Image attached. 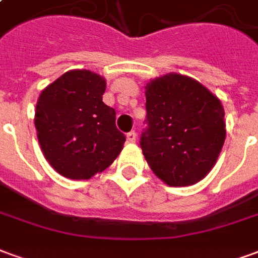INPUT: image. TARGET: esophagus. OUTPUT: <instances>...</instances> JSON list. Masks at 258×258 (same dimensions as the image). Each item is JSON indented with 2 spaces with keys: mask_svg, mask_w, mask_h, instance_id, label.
Returning a JSON list of instances; mask_svg holds the SVG:
<instances>
[{
  "mask_svg": "<svg viewBox=\"0 0 258 258\" xmlns=\"http://www.w3.org/2000/svg\"><path fill=\"white\" fill-rule=\"evenodd\" d=\"M135 140H137V133L135 131H130L128 134H127V141L128 142H135Z\"/></svg>",
  "mask_w": 258,
  "mask_h": 258,
  "instance_id": "1",
  "label": "esophagus"
}]
</instances>
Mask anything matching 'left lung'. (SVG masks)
I'll return each instance as SVG.
<instances>
[{"label":"left lung","mask_w":258,"mask_h":258,"mask_svg":"<svg viewBox=\"0 0 258 258\" xmlns=\"http://www.w3.org/2000/svg\"><path fill=\"white\" fill-rule=\"evenodd\" d=\"M146 162L170 186L199 182L216 164L225 141L220 99L196 80L167 74L146 85Z\"/></svg>","instance_id":"left-lung-1"}]
</instances>
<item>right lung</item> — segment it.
I'll return each mask as SVG.
<instances>
[{
	"instance_id": "right-lung-1",
	"label": "right lung",
	"mask_w": 258,
	"mask_h": 258,
	"mask_svg": "<svg viewBox=\"0 0 258 258\" xmlns=\"http://www.w3.org/2000/svg\"><path fill=\"white\" fill-rule=\"evenodd\" d=\"M106 81L90 70H70L37 101V137L44 156L60 175L88 179L113 163L125 135L114 109L102 102Z\"/></svg>"
}]
</instances>
